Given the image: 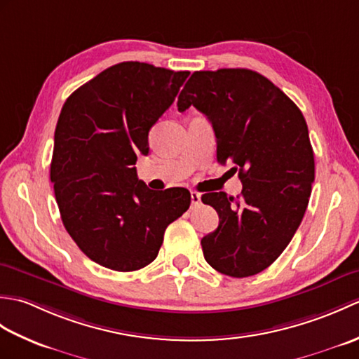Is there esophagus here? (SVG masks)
<instances>
[{
    "mask_svg": "<svg viewBox=\"0 0 359 359\" xmlns=\"http://www.w3.org/2000/svg\"><path fill=\"white\" fill-rule=\"evenodd\" d=\"M201 203V193L197 191H191V205L193 207H196V205Z\"/></svg>",
    "mask_w": 359,
    "mask_h": 359,
    "instance_id": "34e87169",
    "label": "esophagus"
}]
</instances>
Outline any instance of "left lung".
Segmentation results:
<instances>
[{
    "label": "left lung",
    "mask_w": 359,
    "mask_h": 359,
    "mask_svg": "<svg viewBox=\"0 0 359 359\" xmlns=\"http://www.w3.org/2000/svg\"><path fill=\"white\" fill-rule=\"evenodd\" d=\"M207 116L217 140V162L239 171L242 193H208L202 202L219 226L202 239L205 261L231 278L261 273L280 256L307 210L315 157L299 108L250 69L197 71L177 100Z\"/></svg>",
    "instance_id": "8db88e82"
}]
</instances>
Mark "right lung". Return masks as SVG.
<instances>
[{"instance_id":"add662e5","label":"right lung","mask_w":359,"mask_h":359,"mask_svg":"<svg viewBox=\"0 0 359 359\" xmlns=\"http://www.w3.org/2000/svg\"><path fill=\"white\" fill-rule=\"evenodd\" d=\"M188 75L139 62L114 65L72 93L60 112L50 163L60 215L79 248L106 269L151 264L166 226L191 203L187 188L157 193L134 168Z\"/></svg>"}]
</instances>
